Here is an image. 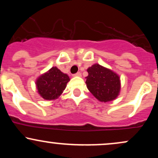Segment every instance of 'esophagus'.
I'll use <instances>...</instances> for the list:
<instances>
[{
	"instance_id": "esophagus-1",
	"label": "esophagus",
	"mask_w": 158,
	"mask_h": 158,
	"mask_svg": "<svg viewBox=\"0 0 158 158\" xmlns=\"http://www.w3.org/2000/svg\"><path fill=\"white\" fill-rule=\"evenodd\" d=\"M81 73L80 72H78V73L73 74V77H81Z\"/></svg>"
}]
</instances>
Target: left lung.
Returning <instances> with one entry per match:
<instances>
[{"label": "left lung", "mask_w": 158, "mask_h": 158, "mask_svg": "<svg viewBox=\"0 0 158 158\" xmlns=\"http://www.w3.org/2000/svg\"><path fill=\"white\" fill-rule=\"evenodd\" d=\"M87 88L100 102H110L118 97L120 91V79L117 73L99 64L87 70Z\"/></svg>", "instance_id": "left-lung-1"}]
</instances>
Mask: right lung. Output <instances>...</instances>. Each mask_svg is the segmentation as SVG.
<instances>
[{
	"label": "right lung",
	"mask_w": 158,
	"mask_h": 158,
	"mask_svg": "<svg viewBox=\"0 0 158 158\" xmlns=\"http://www.w3.org/2000/svg\"><path fill=\"white\" fill-rule=\"evenodd\" d=\"M69 81L70 78L66 73H62L56 67H52L38 78L35 85L43 99L53 100L63 93Z\"/></svg>",
	"instance_id": "obj_1"
}]
</instances>
